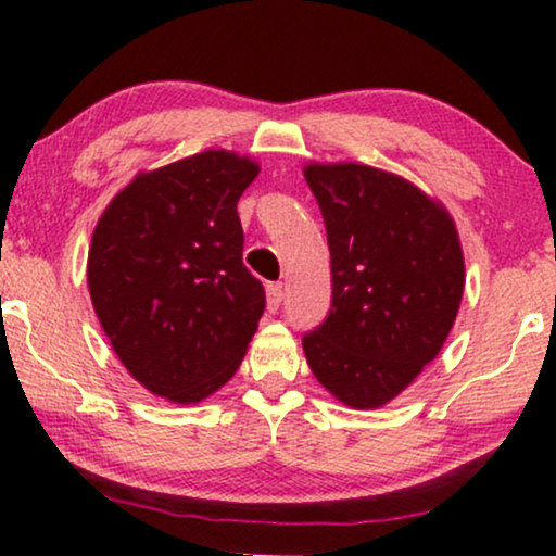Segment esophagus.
I'll list each match as a JSON object with an SVG mask.
<instances>
[{
  "label": "esophagus",
  "mask_w": 556,
  "mask_h": 556,
  "mask_svg": "<svg viewBox=\"0 0 556 556\" xmlns=\"http://www.w3.org/2000/svg\"><path fill=\"white\" fill-rule=\"evenodd\" d=\"M265 293H268V311H270V314H276V311L280 308V301H283V286L268 283Z\"/></svg>",
  "instance_id": "34e87169"
}]
</instances>
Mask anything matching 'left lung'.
Instances as JSON below:
<instances>
[{"label":"left lung","instance_id":"1","mask_svg":"<svg viewBox=\"0 0 556 556\" xmlns=\"http://www.w3.org/2000/svg\"><path fill=\"white\" fill-rule=\"evenodd\" d=\"M331 253V311L303 337L314 377L354 409L397 397L443 349L466 265L443 204L367 164L303 166Z\"/></svg>","mask_w":556,"mask_h":556}]
</instances>
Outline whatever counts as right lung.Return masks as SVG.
Returning <instances> with one entry per match:
<instances>
[{"label":"right lung","instance_id":"add662e5","mask_svg":"<svg viewBox=\"0 0 556 556\" xmlns=\"http://www.w3.org/2000/svg\"><path fill=\"white\" fill-rule=\"evenodd\" d=\"M261 166L207 149L139 172L109 202L88 250V291L136 382L177 405L217 392L265 308L242 265L238 200Z\"/></svg>","mask_w":556,"mask_h":556}]
</instances>
